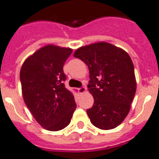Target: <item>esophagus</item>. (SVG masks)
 <instances>
[{"mask_svg":"<svg viewBox=\"0 0 159 159\" xmlns=\"http://www.w3.org/2000/svg\"><path fill=\"white\" fill-rule=\"evenodd\" d=\"M78 91H79V93H81V94H83V93H85V92L86 91V88L84 87V86H82V87L78 88Z\"/></svg>","mask_w":159,"mask_h":159,"instance_id":"esophagus-1","label":"esophagus"}]
</instances>
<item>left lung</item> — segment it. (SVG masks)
Instances as JSON below:
<instances>
[{
	"label": "left lung",
	"instance_id": "obj_1",
	"mask_svg": "<svg viewBox=\"0 0 159 159\" xmlns=\"http://www.w3.org/2000/svg\"><path fill=\"white\" fill-rule=\"evenodd\" d=\"M73 57L84 61L90 71L87 87L94 100L86 111L90 122L103 130L116 128L129 114L137 90L129 55L109 43L98 42L77 48Z\"/></svg>",
	"mask_w": 159,
	"mask_h": 159
}]
</instances>
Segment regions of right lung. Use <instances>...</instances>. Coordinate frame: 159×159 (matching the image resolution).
<instances>
[{"label":"right lung","instance_id":"add662e5","mask_svg":"<svg viewBox=\"0 0 159 159\" xmlns=\"http://www.w3.org/2000/svg\"><path fill=\"white\" fill-rule=\"evenodd\" d=\"M72 52L69 48L46 45L26 58L20 70L24 102L35 120L49 131L68 126L77 107L64 84V64Z\"/></svg>","mask_w":159,"mask_h":159}]
</instances>
